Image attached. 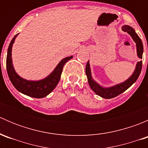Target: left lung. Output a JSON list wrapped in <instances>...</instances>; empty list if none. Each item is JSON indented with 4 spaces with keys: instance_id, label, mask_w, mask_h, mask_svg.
<instances>
[{
    "instance_id": "left-lung-1",
    "label": "left lung",
    "mask_w": 148,
    "mask_h": 148,
    "mask_svg": "<svg viewBox=\"0 0 148 148\" xmlns=\"http://www.w3.org/2000/svg\"><path fill=\"white\" fill-rule=\"evenodd\" d=\"M122 30L125 32L127 33L129 35H130L133 41L136 44L137 55H138L140 59H143V42H142L141 39L138 36V34H136L134 28L131 27V26H127V25H125L122 27ZM142 65H143V61L138 62L137 63L136 66H135V71L127 79L125 80L123 82L117 84L114 86H110V87H104V86H101L100 84H99L97 82H95L93 79L89 61H88L87 64L86 65V75L87 77L88 83H89V86L95 92V93H96L97 95H99L101 97L104 98V99H112V98L115 97L120 95V94L123 93L125 91H126L128 88L130 87L137 81L139 76H140V72H141Z\"/></svg>"
}]
</instances>
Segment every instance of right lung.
Returning a JSON list of instances; mask_svg holds the SVG:
<instances>
[{"instance_id": "1", "label": "right lung", "mask_w": 148, "mask_h": 148, "mask_svg": "<svg viewBox=\"0 0 148 148\" xmlns=\"http://www.w3.org/2000/svg\"><path fill=\"white\" fill-rule=\"evenodd\" d=\"M18 34H16L10 41L8 49L6 58V69L12 84L18 92H21L23 95L34 98H43L45 97L54 89L57 84L59 83L61 78L62 70L64 66L69 60L72 59L73 56H68L62 59L53 71L49 76L44 79L38 81H31L26 80L21 77L15 71L14 67L12 62V46L14 43L15 39Z\"/></svg>"}]
</instances>
